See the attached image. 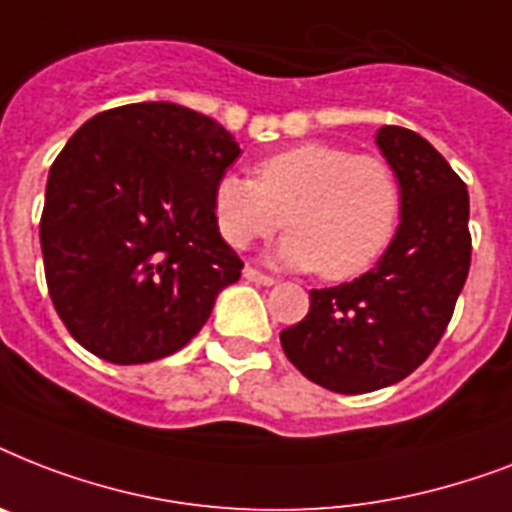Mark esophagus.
Returning a JSON list of instances; mask_svg holds the SVG:
<instances>
[{
    "mask_svg": "<svg viewBox=\"0 0 512 512\" xmlns=\"http://www.w3.org/2000/svg\"><path fill=\"white\" fill-rule=\"evenodd\" d=\"M244 279L252 281V284H263V287H271V284H276V279L273 276H268V273L257 271V268H252V265H247L244 268Z\"/></svg>",
    "mask_w": 512,
    "mask_h": 512,
    "instance_id": "34e87169",
    "label": "esophagus"
}]
</instances>
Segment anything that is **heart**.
I'll return each instance as SVG.
<instances>
[{"mask_svg":"<svg viewBox=\"0 0 512 512\" xmlns=\"http://www.w3.org/2000/svg\"><path fill=\"white\" fill-rule=\"evenodd\" d=\"M404 212L396 167L377 154L303 143L265 156L255 177L223 175L212 191L217 231L236 249L287 228L276 260L321 279L369 271L390 247Z\"/></svg>","mask_w":512,"mask_h":512,"instance_id":"1","label":"heart"}]
</instances>
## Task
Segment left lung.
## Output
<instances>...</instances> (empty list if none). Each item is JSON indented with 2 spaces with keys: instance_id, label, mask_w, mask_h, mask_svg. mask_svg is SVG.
<instances>
[{
  "instance_id": "8db88e82",
  "label": "left lung",
  "mask_w": 512,
  "mask_h": 512,
  "mask_svg": "<svg viewBox=\"0 0 512 512\" xmlns=\"http://www.w3.org/2000/svg\"><path fill=\"white\" fill-rule=\"evenodd\" d=\"M377 146L404 188L396 239L372 271L311 289L303 321L281 332L287 358L321 388L356 396L404 380L433 353L470 271L468 188L428 140L382 127Z\"/></svg>"
}]
</instances>
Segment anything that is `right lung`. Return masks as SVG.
Segmentation results:
<instances>
[{
    "label": "right lung",
    "mask_w": 512,
    "mask_h": 512,
    "mask_svg": "<svg viewBox=\"0 0 512 512\" xmlns=\"http://www.w3.org/2000/svg\"><path fill=\"white\" fill-rule=\"evenodd\" d=\"M239 154L225 127L175 103L108 108L71 135L39 239L52 305L82 348L148 364L199 335L244 268L212 215Z\"/></svg>",
    "instance_id": "1"
}]
</instances>
